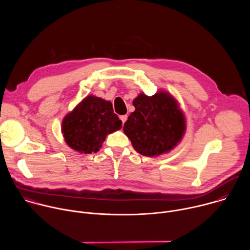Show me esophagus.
I'll list each match as a JSON object with an SVG mask.
<instances>
[{
    "instance_id": "esophagus-1",
    "label": "esophagus",
    "mask_w": 250,
    "mask_h": 250,
    "mask_svg": "<svg viewBox=\"0 0 250 250\" xmlns=\"http://www.w3.org/2000/svg\"><path fill=\"white\" fill-rule=\"evenodd\" d=\"M120 119H121V121L123 122V124H125V121L127 120V116H126V115H123V116H121V117H120Z\"/></svg>"
}]
</instances>
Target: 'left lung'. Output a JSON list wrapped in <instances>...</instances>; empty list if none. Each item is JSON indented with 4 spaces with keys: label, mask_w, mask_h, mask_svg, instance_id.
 <instances>
[{
    "label": "left lung",
    "mask_w": 250,
    "mask_h": 250,
    "mask_svg": "<svg viewBox=\"0 0 250 250\" xmlns=\"http://www.w3.org/2000/svg\"><path fill=\"white\" fill-rule=\"evenodd\" d=\"M134 112L124 125L133 148L144 156L171 150L185 132V119L176 101L167 93L152 97L140 94L132 102Z\"/></svg>",
    "instance_id": "1"
}]
</instances>
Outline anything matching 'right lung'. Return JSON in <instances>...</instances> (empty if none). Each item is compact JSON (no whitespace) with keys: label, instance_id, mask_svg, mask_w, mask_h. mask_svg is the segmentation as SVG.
Returning <instances> with one entry per match:
<instances>
[{"label":"right lung","instance_id":"obj_1","mask_svg":"<svg viewBox=\"0 0 250 250\" xmlns=\"http://www.w3.org/2000/svg\"><path fill=\"white\" fill-rule=\"evenodd\" d=\"M121 127L122 121L114 113L112 103L95 96L85 98L62 122L66 144L86 154L99 151L105 135Z\"/></svg>","mask_w":250,"mask_h":250}]
</instances>
